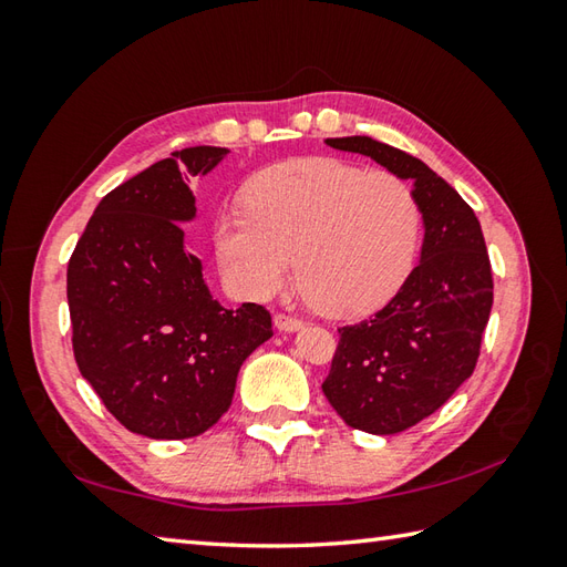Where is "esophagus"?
Here are the masks:
<instances>
[{
	"label": "esophagus",
	"mask_w": 567,
	"mask_h": 567,
	"mask_svg": "<svg viewBox=\"0 0 567 567\" xmlns=\"http://www.w3.org/2000/svg\"><path fill=\"white\" fill-rule=\"evenodd\" d=\"M275 327L280 329V331H287V333H292V331H299L305 327V321L302 319H297V317H287V315H275Z\"/></svg>",
	"instance_id": "obj_1"
}]
</instances>
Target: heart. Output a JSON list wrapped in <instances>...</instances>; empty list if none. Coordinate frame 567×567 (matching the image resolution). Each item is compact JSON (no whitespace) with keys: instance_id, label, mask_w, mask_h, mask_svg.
<instances>
[{"instance_id":"heart-1","label":"heart","mask_w":567,"mask_h":567,"mask_svg":"<svg viewBox=\"0 0 567 567\" xmlns=\"http://www.w3.org/2000/svg\"><path fill=\"white\" fill-rule=\"evenodd\" d=\"M421 216L414 189L392 173L333 158L265 167L244 187V209L214 221L221 270L240 292L270 299L292 270L311 305L360 317L388 305L414 268Z\"/></svg>"}]
</instances>
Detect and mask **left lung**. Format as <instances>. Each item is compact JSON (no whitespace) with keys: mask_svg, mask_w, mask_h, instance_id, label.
Returning a JSON list of instances; mask_svg holds the SVG:
<instances>
[{"mask_svg":"<svg viewBox=\"0 0 567 567\" xmlns=\"http://www.w3.org/2000/svg\"><path fill=\"white\" fill-rule=\"evenodd\" d=\"M412 179L421 260L375 317L339 329L321 390L348 426L390 436L431 416L473 375L492 309V268L470 204L414 155L370 136L327 138Z\"/></svg>","mask_w":567,"mask_h":567,"instance_id":"8db88e82","label":"left lung"}]
</instances>
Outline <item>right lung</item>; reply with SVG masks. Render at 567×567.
Masks as SVG:
<instances>
[{
  "instance_id": "1",
  "label": "right lung",
  "mask_w": 567,
  "mask_h": 567,
  "mask_svg": "<svg viewBox=\"0 0 567 567\" xmlns=\"http://www.w3.org/2000/svg\"><path fill=\"white\" fill-rule=\"evenodd\" d=\"M228 151L195 146L106 195L68 262L72 351L118 424L148 439H192L231 406L244 360L272 336L270 311L226 309L185 250L197 214L189 179Z\"/></svg>"
}]
</instances>
